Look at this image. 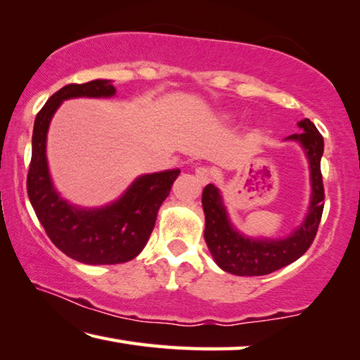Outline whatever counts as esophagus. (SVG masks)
Returning a JSON list of instances; mask_svg holds the SVG:
<instances>
[{
	"instance_id": "34e87169",
	"label": "esophagus",
	"mask_w": 360,
	"mask_h": 360,
	"mask_svg": "<svg viewBox=\"0 0 360 360\" xmlns=\"http://www.w3.org/2000/svg\"><path fill=\"white\" fill-rule=\"evenodd\" d=\"M195 174H196V179H198L199 184H202V185L207 184V181L211 180V176H212L211 169H209L207 165H201V167H198L195 170Z\"/></svg>"
}]
</instances>
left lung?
<instances>
[{"label":"left lung","instance_id":"obj_1","mask_svg":"<svg viewBox=\"0 0 360 360\" xmlns=\"http://www.w3.org/2000/svg\"><path fill=\"white\" fill-rule=\"evenodd\" d=\"M301 134L286 140L297 141L306 153L311 169V206L301 226L283 240L250 238L231 225L219 188L209 184L202 191V209L206 215L204 240L214 261L225 272L240 276L267 275L300 259L311 248L323 212V180L320 159L323 154V136L309 119L301 120Z\"/></svg>","mask_w":360,"mask_h":360}]
</instances>
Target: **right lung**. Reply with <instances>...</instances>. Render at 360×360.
I'll return each mask as SVG.
<instances>
[{"mask_svg": "<svg viewBox=\"0 0 360 360\" xmlns=\"http://www.w3.org/2000/svg\"><path fill=\"white\" fill-rule=\"evenodd\" d=\"M114 95L110 80L65 85L48 99L33 124L32 161L27 175L33 211L58 250L90 265L127 262L141 252L156 224L159 207L180 174L174 169L138 176L117 201L99 209L75 207L59 196L46 161V134L51 117L64 99Z\"/></svg>", "mask_w": 360, "mask_h": 360, "instance_id": "obj_1", "label": "right lung"}]
</instances>
